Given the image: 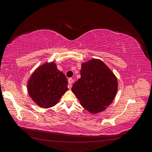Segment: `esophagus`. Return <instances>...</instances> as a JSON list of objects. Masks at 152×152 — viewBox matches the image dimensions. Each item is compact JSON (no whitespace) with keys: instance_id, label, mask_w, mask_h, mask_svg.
<instances>
[{"instance_id":"esophagus-1","label":"esophagus","mask_w":152,"mask_h":152,"mask_svg":"<svg viewBox=\"0 0 152 152\" xmlns=\"http://www.w3.org/2000/svg\"><path fill=\"white\" fill-rule=\"evenodd\" d=\"M68 87L69 89H71V88H72V84L73 83V79H72V78H70V79H69L68 80Z\"/></svg>"}]
</instances>
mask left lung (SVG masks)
Listing matches in <instances>:
<instances>
[{
  "instance_id": "obj_1",
  "label": "left lung",
  "mask_w": 152,
  "mask_h": 152,
  "mask_svg": "<svg viewBox=\"0 0 152 152\" xmlns=\"http://www.w3.org/2000/svg\"><path fill=\"white\" fill-rule=\"evenodd\" d=\"M81 77L73 85L72 91L81 105L92 113L103 112L116 96L117 77L98 59L82 63Z\"/></svg>"
}]
</instances>
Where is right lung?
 Segmentation results:
<instances>
[{"label": "right lung", "instance_id": "1", "mask_svg": "<svg viewBox=\"0 0 152 152\" xmlns=\"http://www.w3.org/2000/svg\"><path fill=\"white\" fill-rule=\"evenodd\" d=\"M68 81L54 62L36 69L30 77L27 89L30 98L39 107L48 108L56 105L68 91Z\"/></svg>", "mask_w": 152, "mask_h": 152}]
</instances>
